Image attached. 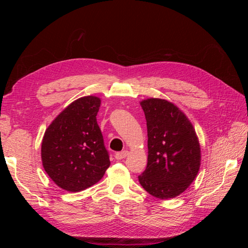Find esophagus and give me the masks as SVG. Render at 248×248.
Returning <instances> with one entry per match:
<instances>
[{
	"label": "esophagus",
	"mask_w": 248,
	"mask_h": 248,
	"mask_svg": "<svg viewBox=\"0 0 248 248\" xmlns=\"http://www.w3.org/2000/svg\"><path fill=\"white\" fill-rule=\"evenodd\" d=\"M128 155V151H126V150H124V151H121V152H117L115 154V158L117 160H121L123 158H125V157Z\"/></svg>",
	"instance_id": "34e87169"
}]
</instances>
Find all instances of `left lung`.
<instances>
[{
  "mask_svg": "<svg viewBox=\"0 0 248 248\" xmlns=\"http://www.w3.org/2000/svg\"><path fill=\"white\" fill-rule=\"evenodd\" d=\"M148 131V163L139 181L151 196L171 199L187 189L201 164V149L192 124L171 102H140Z\"/></svg>",
  "mask_w": 248,
  "mask_h": 248,
  "instance_id": "left-lung-1",
  "label": "left lung"
}]
</instances>
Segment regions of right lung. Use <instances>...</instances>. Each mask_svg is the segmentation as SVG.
I'll return each mask as SVG.
<instances>
[{
    "label": "right lung",
    "instance_id": "obj_1",
    "mask_svg": "<svg viewBox=\"0 0 248 248\" xmlns=\"http://www.w3.org/2000/svg\"><path fill=\"white\" fill-rule=\"evenodd\" d=\"M99 107L98 97H81L69 104L44 133L43 168L67 191L78 192L96 184L110 164L96 120Z\"/></svg>",
    "mask_w": 248,
    "mask_h": 248
}]
</instances>
